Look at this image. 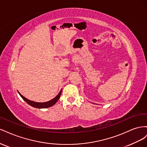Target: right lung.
<instances>
[{
  "mask_svg": "<svg viewBox=\"0 0 147 147\" xmlns=\"http://www.w3.org/2000/svg\"><path fill=\"white\" fill-rule=\"evenodd\" d=\"M62 90H61V91L59 92V93L57 94L54 99H53L52 100L48 101L46 102H34L32 100H30L28 99H26V97H24L23 96H22L20 93L18 92V93L20 94V95L21 96V97L23 98L28 104H29L30 105L34 107L37 108V109H45V108H48V107H50L53 106L54 104H55L57 101L59 100L61 94Z\"/></svg>",
  "mask_w": 147,
  "mask_h": 147,
  "instance_id": "right-lung-1",
  "label": "right lung"
}]
</instances>
